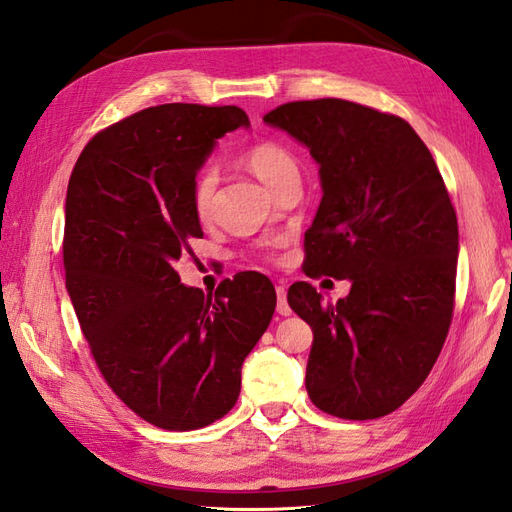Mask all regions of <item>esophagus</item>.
<instances>
[{"label": "esophagus", "mask_w": 512, "mask_h": 512, "mask_svg": "<svg viewBox=\"0 0 512 512\" xmlns=\"http://www.w3.org/2000/svg\"><path fill=\"white\" fill-rule=\"evenodd\" d=\"M277 314L279 316L292 314L290 305H288V290H285V285H277Z\"/></svg>", "instance_id": "34e87169"}]
</instances>
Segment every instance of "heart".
<instances>
[{
    "label": "heart",
    "instance_id": "heart-1",
    "mask_svg": "<svg viewBox=\"0 0 512 512\" xmlns=\"http://www.w3.org/2000/svg\"><path fill=\"white\" fill-rule=\"evenodd\" d=\"M244 163L248 165L261 183L266 187H275L283 176L296 172V161L292 154L275 141H261L244 154ZM216 192H218V172L216 168H205L194 181L192 187V205L196 216L200 220H209L216 205Z\"/></svg>",
    "mask_w": 512,
    "mask_h": 512
}]
</instances>
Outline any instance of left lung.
<instances>
[{"label": "left lung", "mask_w": 512, "mask_h": 512, "mask_svg": "<svg viewBox=\"0 0 512 512\" xmlns=\"http://www.w3.org/2000/svg\"><path fill=\"white\" fill-rule=\"evenodd\" d=\"M264 122L318 163L305 275L351 281L336 303L307 281L288 290L314 331L307 395L334 417L379 419L425 382L449 331L458 220L443 176L408 122L362 104L290 102Z\"/></svg>", "instance_id": "obj_1"}]
</instances>
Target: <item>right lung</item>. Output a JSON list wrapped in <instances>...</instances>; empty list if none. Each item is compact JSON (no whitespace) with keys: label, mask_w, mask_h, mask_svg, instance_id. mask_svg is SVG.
<instances>
[{"label":"right lung","mask_w":512,"mask_h":512,"mask_svg":"<svg viewBox=\"0 0 512 512\" xmlns=\"http://www.w3.org/2000/svg\"><path fill=\"white\" fill-rule=\"evenodd\" d=\"M248 126L237 106H150L95 135L69 178L71 305L106 384L161 430H198L235 406L242 364L275 314L259 272L222 281L209 299L174 268L202 235L200 168L220 137Z\"/></svg>","instance_id":"1"}]
</instances>
